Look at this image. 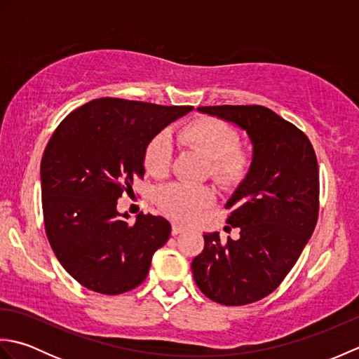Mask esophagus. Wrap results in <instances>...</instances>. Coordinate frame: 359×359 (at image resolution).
<instances>
[{
  "instance_id": "esophagus-1",
  "label": "esophagus",
  "mask_w": 359,
  "mask_h": 359,
  "mask_svg": "<svg viewBox=\"0 0 359 359\" xmlns=\"http://www.w3.org/2000/svg\"><path fill=\"white\" fill-rule=\"evenodd\" d=\"M185 231V228L182 226V225H177V224H172V228H171V234L172 236H177V234H180V233H184Z\"/></svg>"
}]
</instances>
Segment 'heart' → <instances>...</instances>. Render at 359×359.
Instances as JSON below:
<instances>
[{
  "instance_id": "heart-1",
  "label": "heart",
  "mask_w": 359,
  "mask_h": 359,
  "mask_svg": "<svg viewBox=\"0 0 359 359\" xmlns=\"http://www.w3.org/2000/svg\"><path fill=\"white\" fill-rule=\"evenodd\" d=\"M180 137L188 147L210 158V174L220 187L234 188L245 179L251 166V156L239 147L241 135L226 121L215 117H201L184 126ZM144 166L152 175L168 172L172 160V142L166 131L157 133L144 148ZM215 191L205 185L172 184L162 188L157 202L168 216L189 222L215 202Z\"/></svg>"
}]
</instances>
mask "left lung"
Wrapping results in <instances>:
<instances>
[{"mask_svg":"<svg viewBox=\"0 0 359 359\" xmlns=\"http://www.w3.org/2000/svg\"><path fill=\"white\" fill-rule=\"evenodd\" d=\"M230 121L253 143L250 171L226 202V224L241 238L203 234L191 264L201 292L222 306H245L269 296L293 269L319 212V170L307 135L265 106H201Z\"/></svg>","mask_w":359,"mask_h":359,"instance_id":"1","label":"left lung"}]
</instances>
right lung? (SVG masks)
I'll return each instance as SVG.
<instances>
[{
	"label": "right lung",
	"mask_w": 359,
	"mask_h": 359,
	"mask_svg": "<svg viewBox=\"0 0 359 359\" xmlns=\"http://www.w3.org/2000/svg\"><path fill=\"white\" fill-rule=\"evenodd\" d=\"M191 109L104 97L72 111L52 134L40 168L46 234L83 287L120 294L147 278L171 224L140 212L128 225L117 201L143 177L147 143Z\"/></svg>",
	"instance_id": "right-lung-1"
}]
</instances>
